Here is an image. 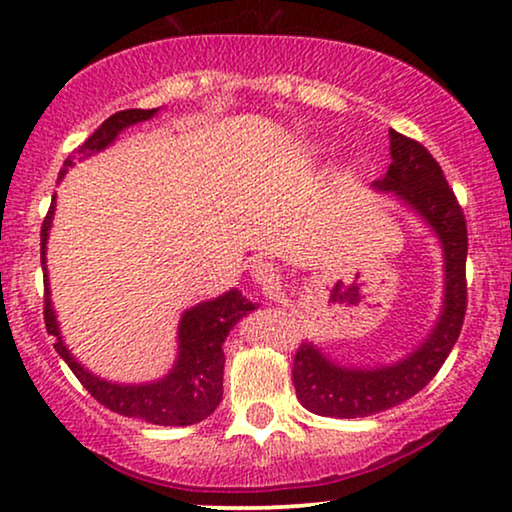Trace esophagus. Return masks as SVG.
Listing matches in <instances>:
<instances>
[{
    "label": "esophagus",
    "mask_w": 512,
    "mask_h": 512,
    "mask_svg": "<svg viewBox=\"0 0 512 512\" xmlns=\"http://www.w3.org/2000/svg\"><path fill=\"white\" fill-rule=\"evenodd\" d=\"M250 276H253L255 283L262 285L264 290H273L280 280V271L276 264L269 262V259H255V262L250 264Z\"/></svg>",
    "instance_id": "esophagus-1"
}]
</instances>
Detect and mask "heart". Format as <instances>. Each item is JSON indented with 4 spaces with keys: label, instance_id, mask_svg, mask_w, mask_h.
<instances>
[{
    "label": "heart",
    "instance_id": "obj_1",
    "mask_svg": "<svg viewBox=\"0 0 512 512\" xmlns=\"http://www.w3.org/2000/svg\"><path fill=\"white\" fill-rule=\"evenodd\" d=\"M315 150H318V148H315V146H313V148H311V153H315Z\"/></svg>",
    "mask_w": 512,
    "mask_h": 512
}]
</instances>
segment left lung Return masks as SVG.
<instances>
[{
    "mask_svg": "<svg viewBox=\"0 0 512 512\" xmlns=\"http://www.w3.org/2000/svg\"><path fill=\"white\" fill-rule=\"evenodd\" d=\"M392 164L378 192H390L408 206L441 243L443 306L420 345L399 362L350 366L331 359L315 343L294 355V390L301 406L325 417H366L406 401L436 376L457 343L466 313V220L443 169L422 143L390 129Z\"/></svg>",
    "mask_w": 512,
    "mask_h": 512,
    "instance_id": "obj_1",
    "label": "left lung"
}]
</instances>
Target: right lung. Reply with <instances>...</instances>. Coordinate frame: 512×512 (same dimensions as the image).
Instances as JSON below:
<instances>
[{"label": "right lung", "mask_w": 512, "mask_h": 512, "mask_svg": "<svg viewBox=\"0 0 512 512\" xmlns=\"http://www.w3.org/2000/svg\"><path fill=\"white\" fill-rule=\"evenodd\" d=\"M160 109H127L113 113L109 120H104L92 136L85 139L74 150L69 160H64L60 171V181L67 174L74 162L85 160V157L102 153L111 143L118 139L122 129L136 125V122L150 120ZM55 215V197L50 201V211L43 220L41 227V266H43V285H46V306H43V320L50 336H55V350L74 376L81 380V385L95 397L102 406L113 413L125 417H139L150 424H162V427H187L206 420L208 415L218 408L222 399V371H225V352L222 343L227 341V334L234 329L236 322L246 318L248 313L255 311L253 301H248L243 294L232 287V290L220 294L211 301L187 308L178 322V355L169 373L162 378L150 380V383L125 385L111 383L95 376L85 369L78 359L71 355V350L64 345L60 325H57L53 301H50L48 287V269H46V246L48 232L53 227Z\"/></svg>", "instance_id": "1"}]
</instances>
